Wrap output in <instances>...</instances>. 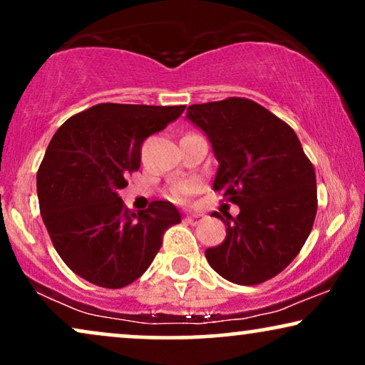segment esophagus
Returning <instances> with one entry per match:
<instances>
[{
	"mask_svg": "<svg viewBox=\"0 0 365 365\" xmlns=\"http://www.w3.org/2000/svg\"><path fill=\"white\" fill-rule=\"evenodd\" d=\"M202 220H204V215H200V214H192V215H187L185 217V222L190 224V225L200 224Z\"/></svg>",
	"mask_w": 365,
	"mask_h": 365,
	"instance_id": "obj_1",
	"label": "esophagus"
}]
</instances>
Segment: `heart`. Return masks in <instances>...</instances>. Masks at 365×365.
<instances>
[{
    "mask_svg": "<svg viewBox=\"0 0 365 365\" xmlns=\"http://www.w3.org/2000/svg\"><path fill=\"white\" fill-rule=\"evenodd\" d=\"M195 188L197 185L193 182L175 183V185L170 188V198L175 202H182L187 195H190V193L195 192Z\"/></svg>",
    "mask_w": 365,
    "mask_h": 365,
    "instance_id": "obj_1",
    "label": "heart"
}]
</instances>
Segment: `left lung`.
I'll list each match as a JSON object with an SVG mask.
<instances>
[{
	"label": "left lung",
	"instance_id": "left-lung-1",
	"mask_svg": "<svg viewBox=\"0 0 365 365\" xmlns=\"http://www.w3.org/2000/svg\"><path fill=\"white\" fill-rule=\"evenodd\" d=\"M187 118L204 129L219 161L214 190L239 205L219 212L227 236L209 247V264L230 283L252 286L274 278L310 236L317 215V177L297 133L246 98L192 104Z\"/></svg>",
	"mask_w": 365,
	"mask_h": 365
}]
</instances>
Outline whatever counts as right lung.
Instances as JSON below:
<instances>
[{
    "label": "right lung",
    "mask_w": 365,
    "mask_h": 365,
    "mask_svg": "<svg viewBox=\"0 0 365 365\" xmlns=\"http://www.w3.org/2000/svg\"><path fill=\"white\" fill-rule=\"evenodd\" d=\"M183 109L103 103L68 118L50 141L36 173L41 219L62 261L89 283L116 289L136 281L165 230L182 220L165 200L131 212L118 192L140 168L143 141Z\"/></svg>",
    "instance_id": "1"
}]
</instances>
